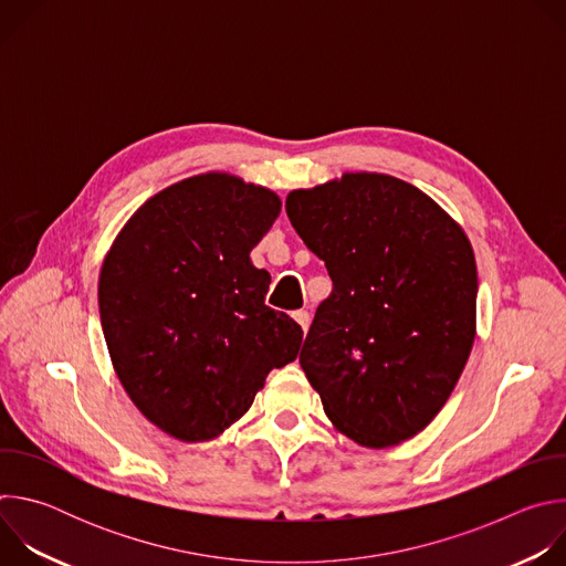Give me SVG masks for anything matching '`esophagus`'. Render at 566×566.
<instances>
[{
  "instance_id": "1",
  "label": "esophagus",
  "mask_w": 566,
  "mask_h": 566,
  "mask_svg": "<svg viewBox=\"0 0 566 566\" xmlns=\"http://www.w3.org/2000/svg\"><path fill=\"white\" fill-rule=\"evenodd\" d=\"M293 317H295L297 325L302 327V332L306 334V329H308V322H311V315H308V311L300 308V311H295V313H293Z\"/></svg>"
}]
</instances>
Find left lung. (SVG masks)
I'll return each mask as SVG.
<instances>
[{
	"instance_id": "left-lung-1",
	"label": "left lung",
	"mask_w": 566,
	"mask_h": 566,
	"mask_svg": "<svg viewBox=\"0 0 566 566\" xmlns=\"http://www.w3.org/2000/svg\"><path fill=\"white\" fill-rule=\"evenodd\" d=\"M286 214L334 282L300 365L334 428L371 450L446 406L476 334L465 230L426 192L378 172L291 190Z\"/></svg>"
}]
</instances>
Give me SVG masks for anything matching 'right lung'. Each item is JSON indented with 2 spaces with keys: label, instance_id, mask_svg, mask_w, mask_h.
<instances>
[{
  "label": "right lung",
  "instance_id": "obj_1",
  "mask_svg": "<svg viewBox=\"0 0 566 566\" xmlns=\"http://www.w3.org/2000/svg\"><path fill=\"white\" fill-rule=\"evenodd\" d=\"M280 197L203 172L149 197L120 228L98 277L103 334L120 385L166 434L201 443L244 417L302 329L264 304L271 275L251 251Z\"/></svg>",
  "mask_w": 566,
  "mask_h": 566
}]
</instances>
